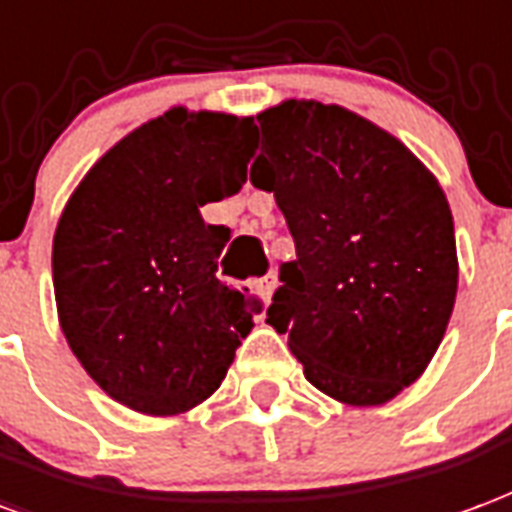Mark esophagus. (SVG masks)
<instances>
[{"label":"esophagus","mask_w":512,"mask_h":512,"mask_svg":"<svg viewBox=\"0 0 512 512\" xmlns=\"http://www.w3.org/2000/svg\"><path fill=\"white\" fill-rule=\"evenodd\" d=\"M257 293L263 295V301H271V295H274V287H276V276L274 274H268L263 276V279H257Z\"/></svg>","instance_id":"obj_1"}]
</instances>
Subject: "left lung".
<instances>
[{
    "instance_id": "8db88e82",
    "label": "left lung",
    "mask_w": 512,
    "mask_h": 512,
    "mask_svg": "<svg viewBox=\"0 0 512 512\" xmlns=\"http://www.w3.org/2000/svg\"><path fill=\"white\" fill-rule=\"evenodd\" d=\"M257 121L249 181L274 192L295 241L266 323L314 388L385 404L429 366L456 304L445 192L404 143L339 105L287 100Z\"/></svg>"
}]
</instances>
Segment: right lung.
<instances>
[{"label":"right lung","instance_id":"obj_1","mask_svg":"<svg viewBox=\"0 0 512 512\" xmlns=\"http://www.w3.org/2000/svg\"><path fill=\"white\" fill-rule=\"evenodd\" d=\"M255 124L173 108L119 140L64 208L54 293L70 350L102 391L143 415L208 399L263 301L219 282L230 230L200 206L236 195Z\"/></svg>","mask_w":512,"mask_h":512}]
</instances>
